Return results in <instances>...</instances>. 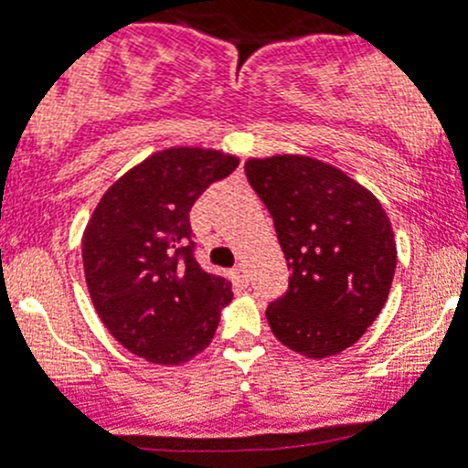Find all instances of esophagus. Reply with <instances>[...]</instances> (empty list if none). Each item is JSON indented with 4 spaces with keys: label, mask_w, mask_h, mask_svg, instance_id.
Masks as SVG:
<instances>
[{
    "label": "esophagus",
    "mask_w": 468,
    "mask_h": 468,
    "mask_svg": "<svg viewBox=\"0 0 468 468\" xmlns=\"http://www.w3.org/2000/svg\"><path fill=\"white\" fill-rule=\"evenodd\" d=\"M233 274H235V279H238L239 286H247V283H249V272H247V268H244V265H238V268L233 270Z\"/></svg>",
    "instance_id": "obj_1"
}]
</instances>
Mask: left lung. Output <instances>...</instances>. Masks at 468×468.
Listing matches in <instances>:
<instances>
[{
	"instance_id": "1",
	"label": "left lung",
	"mask_w": 468,
	"mask_h": 468,
	"mask_svg": "<svg viewBox=\"0 0 468 468\" xmlns=\"http://www.w3.org/2000/svg\"><path fill=\"white\" fill-rule=\"evenodd\" d=\"M244 173L291 270L286 293L265 312L274 337L314 360L337 356L377 321L390 293L397 247L386 209L312 156L249 159Z\"/></svg>"
}]
</instances>
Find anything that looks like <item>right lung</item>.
<instances>
[{
    "label": "right lung",
    "instance_id": "right-lung-1",
    "mask_svg": "<svg viewBox=\"0 0 468 468\" xmlns=\"http://www.w3.org/2000/svg\"><path fill=\"white\" fill-rule=\"evenodd\" d=\"M238 156L170 147L124 173L96 205L82 235V265L96 314L133 356L180 365L207 348L230 282L194 256L189 212Z\"/></svg>",
    "mask_w": 468,
    "mask_h": 468
}]
</instances>
